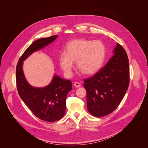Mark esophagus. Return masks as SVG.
Returning a JSON list of instances; mask_svg holds the SVG:
<instances>
[{"mask_svg":"<svg viewBox=\"0 0 148 148\" xmlns=\"http://www.w3.org/2000/svg\"><path fill=\"white\" fill-rule=\"evenodd\" d=\"M73 84H74V86H75V87H77V88H79V87H80V86H82L81 84H80V83H78V82H75Z\"/></svg>","mask_w":148,"mask_h":148,"instance_id":"esophagus-1","label":"esophagus"}]
</instances>
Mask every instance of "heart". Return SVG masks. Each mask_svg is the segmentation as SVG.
<instances>
[{
  "instance_id": "1",
  "label": "heart",
  "mask_w": 148,
  "mask_h": 148,
  "mask_svg": "<svg viewBox=\"0 0 148 148\" xmlns=\"http://www.w3.org/2000/svg\"><path fill=\"white\" fill-rule=\"evenodd\" d=\"M106 56V48L101 41L77 39L67 44L65 52L60 54L59 63L66 75L70 77L76 61L77 68L84 74L91 75L99 70Z\"/></svg>"
}]
</instances>
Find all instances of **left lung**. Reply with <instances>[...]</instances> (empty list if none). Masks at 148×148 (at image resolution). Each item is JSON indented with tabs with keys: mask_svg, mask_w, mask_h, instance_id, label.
I'll use <instances>...</instances> for the list:
<instances>
[{
	"mask_svg": "<svg viewBox=\"0 0 148 148\" xmlns=\"http://www.w3.org/2000/svg\"><path fill=\"white\" fill-rule=\"evenodd\" d=\"M113 52L114 56L105 66L84 81L87 109L96 117H104L117 109L129 86L130 69L127 52L119 43Z\"/></svg>",
	"mask_w": 148,
	"mask_h": 148,
	"instance_id": "1",
	"label": "left lung"
}]
</instances>
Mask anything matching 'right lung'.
Segmentation results:
<instances>
[{"label": "right lung", "instance_id": "1", "mask_svg": "<svg viewBox=\"0 0 148 148\" xmlns=\"http://www.w3.org/2000/svg\"><path fill=\"white\" fill-rule=\"evenodd\" d=\"M57 35L41 38L26 49L18 62L16 82L18 92L21 99L37 117L46 122H55L64 117L66 109V98L72 89V84L54 75L51 83L43 88H36L26 81L23 71V61L32 53L43 49L56 39Z\"/></svg>", "mask_w": 148, "mask_h": 148}]
</instances>
